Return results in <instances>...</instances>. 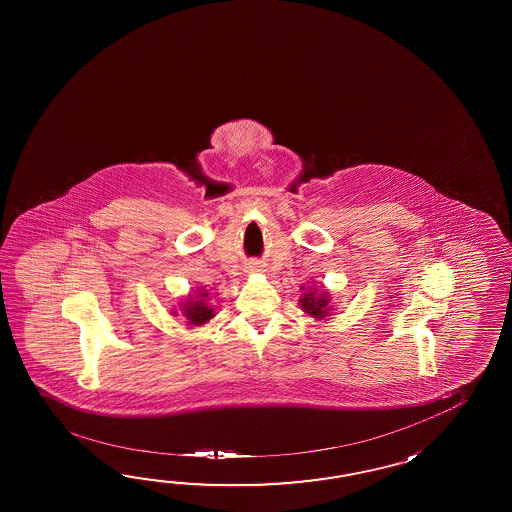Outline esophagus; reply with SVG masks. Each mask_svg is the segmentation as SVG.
Returning a JSON list of instances; mask_svg holds the SVG:
<instances>
[{
  "instance_id": "34e87169",
  "label": "esophagus",
  "mask_w": 512,
  "mask_h": 512,
  "mask_svg": "<svg viewBox=\"0 0 512 512\" xmlns=\"http://www.w3.org/2000/svg\"><path fill=\"white\" fill-rule=\"evenodd\" d=\"M256 271V265L254 263H249V267H247V272Z\"/></svg>"
}]
</instances>
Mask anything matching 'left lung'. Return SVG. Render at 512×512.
Listing matches in <instances>:
<instances>
[{
	"label": "left lung",
	"mask_w": 512,
	"mask_h": 512,
	"mask_svg": "<svg viewBox=\"0 0 512 512\" xmlns=\"http://www.w3.org/2000/svg\"><path fill=\"white\" fill-rule=\"evenodd\" d=\"M300 307H302V311L307 313V315L322 320V318L327 316V313L331 311L333 305H331L329 294H318L316 293V289H311V291H307V293H304V296L300 298Z\"/></svg>",
	"instance_id": "1"
}]
</instances>
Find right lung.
I'll return each mask as SVG.
<instances>
[{
  "label": "right lung",
  "mask_w": 512,
  "mask_h": 512,
  "mask_svg": "<svg viewBox=\"0 0 512 512\" xmlns=\"http://www.w3.org/2000/svg\"><path fill=\"white\" fill-rule=\"evenodd\" d=\"M197 296L199 298L190 296V298H186V302H181V311H183L188 326H203L214 316V309L205 302V298L208 296L207 291L199 289ZM174 313H177V311H174Z\"/></svg>",
  "instance_id": "right-lung-1"
}]
</instances>
